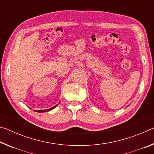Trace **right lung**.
<instances>
[{
	"label": "right lung",
	"mask_w": 154,
	"mask_h": 154,
	"mask_svg": "<svg viewBox=\"0 0 154 154\" xmlns=\"http://www.w3.org/2000/svg\"><path fill=\"white\" fill-rule=\"evenodd\" d=\"M57 105H55V106H53V107H51V108H50V109H47V110H38V111H35L40 112V113H42V112H47V111H51V110H52V109L55 108Z\"/></svg>",
	"instance_id": "obj_1"
}]
</instances>
